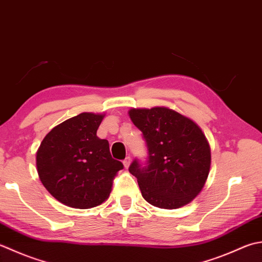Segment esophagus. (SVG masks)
Masks as SVG:
<instances>
[{
	"label": "esophagus",
	"mask_w": 262,
	"mask_h": 262,
	"mask_svg": "<svg viewBox=\"0 0 262 262\" xmlns=\"http://www.w3.org/2000/svg\"><path fill=\"white\" fill-rule=\"evenodd\" d=\"M130 161H132L130 157H126L125 160L122 161V162H124V166H125V168H128V167H129V165H130Z\"/></svg>",
	"instance_id": "34e87169"
}]
</instances>
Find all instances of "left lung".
Segmentation results:
<instances>
[{
	"instance_id": "1",
	"label": "left lung",
	"mask_w": 262,
	"mask_h": 262,
	"mask_svg": "<svg viewBox=\"0 0 262 262\" xmlns=\"http://www.w3.org/2000/svg\"><path fill=\"white\" fill-rule=\"evenodd\" d=\"M129 117L147 148L145 166L138 159L129 166L143 198L161 209L191 202L203 188L211 163L209 143L200 127L163 106L132 109Z\"/></svg>"
}]
</instances>
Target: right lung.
Segmentation results:
<instances>
[{"mask_svg": "<svg viewBox=\"0 0 262 262\" xmlns=\"http://www.w3.org/2000/svg\"><path fill=\"white\" fill-rule=\"evenodd\" d=\"M103 115L84 112L54 127L36 155L44 187L76 209L99 206L109 196L112 179L124 168L111 157L109 142L96 136Z\"/></svg>", "mask_w": 262, "mask_h": 262, "instance_id": "obj_1", "label": "right lung"}]
</instances>
